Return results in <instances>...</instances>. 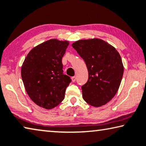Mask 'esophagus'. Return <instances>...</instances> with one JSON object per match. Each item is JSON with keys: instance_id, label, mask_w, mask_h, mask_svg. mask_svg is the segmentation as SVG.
Returning <instances> with one entry per match:
<instances>
[{"instance_id": "1", "label": "esophagus", "mask_w": 146, "mask_h": 146, "mask_svg": "<svg viewBox=\"0 0 146 146\" xmlns=\"http://www.w3.org/2000/svg\"><path fill=\"white\" fill-rule=\"evenodd\" d=\"M71 79H72V82H75L76 80V76H73V77H72Z\"/></svg>"}]
</instances>
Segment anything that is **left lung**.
Returning <instances> with one entry per match:
<instances>
[{"label":"left lung","instance_id":"1","mask_svg":"<svg viewBox=\"0 0 146 146\" xmlns=\"http://www.w3.org/2000/svg\"><path fill=\"white\" fill-rule=\"evenodd\" d=\"M72 47L88 70V80L82 86L84 100L95 107L106 104L115 95L123 78L124 68L119 53L97 38L78 40Z\"/></svg>","mask_w":146,"mask_h":146}]
</instances>
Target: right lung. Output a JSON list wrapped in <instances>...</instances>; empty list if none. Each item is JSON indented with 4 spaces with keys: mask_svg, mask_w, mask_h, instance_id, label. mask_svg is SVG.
I'll return each mask as SVG.
<instances>
[{
    "mask_svg": "<svg viewBox=\"0 0 146 146\" xmlns=\"http://www.w3.org/2000/svg\"><path fill=\"white\" fill-rule=\"evenodd\" d=\"M68 44L67 41L48 40L33 48L22 65L21 78L27 93L44 108L59 105L72 81L62 70V59Z\"/></svg>",
    "mask_w": 146,
    "mask_h": 146,
    "instance_id": "obj_1",
    "label": "right lung"
}]
</instances>
